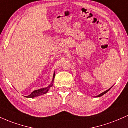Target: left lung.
Listing matches in <instances>:
<instances>
[{
  "mask_svg": "<svg viewBox=\"0 0 128 128\" xmlns=\"http://www.w3.org/2000/svg\"><path fill=\"white\" fill-rule=\"evenodd\" d=\"M111 88H112V87H111ZM111 88H110L109 90H108L105 91V92H102V93H101V94H100L98 95V96H96V97H100V96H103V95H104V94H106L107 92H109V91L110 90V89H111Z\"/></svg>",
  "mask_w": 128,
  "mask_h": 128,
  "instance_id": "obj_1",
  "label": "left lung"
}]
</instances>
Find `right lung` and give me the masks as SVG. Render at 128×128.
Instances as JSON below:
<instances>
[{
  "mask_svg": "<svg viewBox=\"0 0 128 128\" xmlns=\"http://www.w3.org/2000/svg\"><path fill=\"white\" fill-rule=\"evenodd\" d=\"M55 72L54 73V76H53V80L52 81V83L50 84V86H48V87L44 88H41V89L37 90L34 91V92H32L30 95H29V96H26V98H36V97L42 96V95H43L44 94L47 93V92H49V89L50 88V87H52L53 86V84H54V78H55Z\"/></svg>",
  "mask_w": 128,
  "mask_h": 128,
  "instance_id": "obj_1",
  "label": "right lung"
}]
</instances>
